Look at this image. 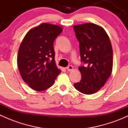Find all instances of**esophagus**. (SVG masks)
<instances>
[{
	"mask_svg": "<svg viewBox=\"0 0 128 128\" xmlns=\"http://www.w3.org/2000/svg\"><path fill=\"white\" fill-rule=\"evenodd\" d=\"M66 69H67V70H68V71H72V70L74 69V68H73V66H72L70 65V66H69L68 67H67Z\"/></svg>",
	"mask_w": 128,
	"mask_h": 128,
	"instance_id": "esophagus-1",
	"label": "esophagus"
}]
</instances>
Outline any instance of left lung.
Wrapping results in <instances>:
<instances>
[{"mask_svg": "<svg viewBox=\"0 0 128 128\" xmlns=\"http://www.w3.org/2000/svg\"><path fill=\"white\" fill-rule=\"evenodd\" d=\"M79 41L81 60L78 68L82 79L74 87L86 95L95 94L105 84L113 69V49L105 30L98 24L87 23L74 26Z\"/></svg>", "mask_w": 128, "mask_h": 128, "instance_id": "left-lung-1", "label": "left lung"}]
</instances>
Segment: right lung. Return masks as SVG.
<instances>
[{
    "mask_svg": "<svg viewBox=\"0 0 128 128\" xmlns=\"http://www.w3.org/2000/svg\"><path fill=\"white\" fill-rule=\"evenodd\" d=\"M62 30L60 26L43 23L30 30L20 44L19 71L33 90L40 92L51 87L61 72L56 64L53 43Z\"/></svg>",
    "mask_w": 128,
    "mask_h": 128,
    "instance_id": "obj_1",
    "label": "right lung"
}]
</instances>
